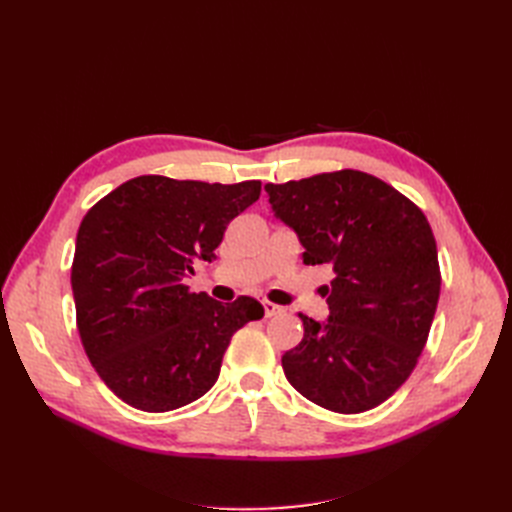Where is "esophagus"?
<instances>
[{
  "label": "esophagus",
  "mask_w": 512,
  "mask_h": 512,
  "mask_svg": "<svg viewBox=\"0 0 512 512\" xmlns=\"http://www.w3.org/2000/svg\"><path fill=\"white\" fill-rule=\"evenodd\" d=\"M262 307H265V316H267V318H273V316L284 312V307L275 305V303H271V301H262Z\"/></svg>",
  "instance_id": "esophagus-1"
}]
</instances>
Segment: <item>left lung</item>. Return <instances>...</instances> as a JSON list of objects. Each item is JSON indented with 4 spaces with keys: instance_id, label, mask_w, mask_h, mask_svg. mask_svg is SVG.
Returning a JSON list of instances; mask_svg holds the SVG:
<instances>
[{
    "instance_id": "1",
    "label": "left lung",
    "mask_w": 512,
    "mask_h": 512,
    "mask_svg": "<svg viewBox=\"0 0 512 512\" xmlns=\"http://www.w3.org/2000/svg\"><path fill=\"white\" fill-rule=\"evenodd\" d=\"M273 215L305 265L335 271L329 318L299 314L303 339L282 356L288 382L314 404L359 414L408 380L440 297L436 239L423 211L361 170L265 185Z\"/></svg>"
}]
</instances>
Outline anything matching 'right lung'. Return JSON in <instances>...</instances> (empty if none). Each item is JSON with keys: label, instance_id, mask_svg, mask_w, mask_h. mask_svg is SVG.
<instances>
[{"label": "right lung", "instance_id": "add662e5", "mask_svg": "<svg viewBox=\"0 0 512 512\" xmlns=\"http://www.w3.org/2000/svg\"><path fill=\"white\" fill-rule=\"evenodd\" d=\"M258 196L260 181L143 175L87 211L72 262L76 324L91 365L128 406L168 412L203 397L235 331L265 316L252 297L222 303L183 284Z\"/></svg>", "mask_w": 512, "mask_h": 512}]
</instances>
